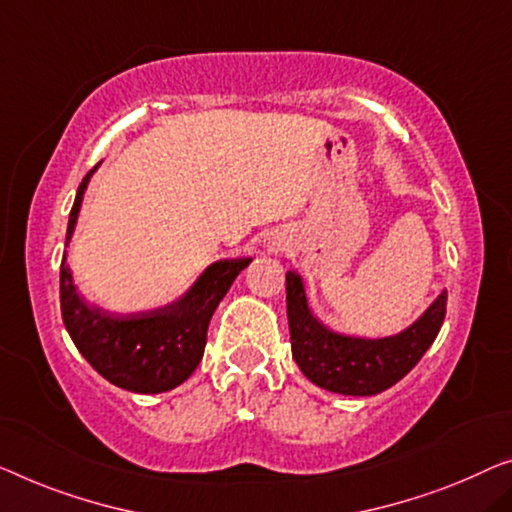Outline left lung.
<instances>
[{
  "label": "left lung",
  "instance_id": "left-lung-1",
  "mask_svg": "<svg viewBox=\"0 0 512 512\" xmlns=\"http://www.w3.org/2000/svg\"><path fill=\"white\" fill-rule=\"evenodd\" d=\"M448 294L434 303L409 329L388 338H354L319 322L310 312L299 273L287 271V319L292 356L312 384L342 395H377L407 375L437 338L446 317Z\"/></svg>",
  "mask_w": 512,
  "mask_h": 512
}]
</instances>
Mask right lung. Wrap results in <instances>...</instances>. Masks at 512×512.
Returning <instances> with one entry per match:
<instances>
[{
  "mask_svg": "<svg viewBox=\"0 0 512 512\" xmlns=\"http://www.w3.org/2000/svg\"><path fill=\"white\" fill-rule=\"evenodd\" d=\"M96 167L87 172L75 195L66 243L73 236L82 197ZM250 262V257L220 259L174 303L156 310L117 315L94 308L82 299L73 285V273L64 253L59 273L61 317L78 352L110 384L131 393L172 391L200 365L213 312Z\"/></svg>",
  "mask_w": 512,
  "mask_h": 512,
  "instance_id": "obj_1",
  "label": "right lung"
}]
</instances>
